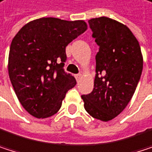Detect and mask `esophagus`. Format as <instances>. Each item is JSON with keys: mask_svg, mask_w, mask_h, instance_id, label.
I'll list each match as a JSON object with an SVG mask.
<instances>
[{"mask_svg": "<svg viewBox=\"0 0 152 152\" xmlns=\"http://www.w3.org/2000/svg\"><path fill=\"white\" fill-rule=\"evenodd\" d=\"M75 78H76V80L79 81V80L82 78V74H77V75H75Z\"/></svg>", "mask_w": 152, "mask_h": 152, "instance_id": "obj_1", "label": "esophagus"}]
</instances>
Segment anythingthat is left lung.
<instances>
[{
	"instance_id": "1",
	"label": "left lung",
	"mask_w": 152,
	"mask_h": 152,
	"mask_svg": "<svg viewBox=\"0 0 152 152\" xmlns=\"http://www.w3.org/2000/svg\"><path fill=\"white\" fill-rule=\"evenodd\" d=\"M88 24L99 51L93 91L81 98L88 113L107 122L130 102L142 74L143 58L137 39L126 26L106 17L91 18Z\"/></svg>"
}]
</instances>
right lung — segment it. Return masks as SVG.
I'll list each match as a JSON object with an SVG mask.
<instances>
[{"mask_svg": "<svg viewBox=\"0 0 152 152\" xmlns=\"http://www.w3.org/2000/svg\"><path fill=\"white\" fill-rule=\"evenodd\" d=\"M88 29L83 20L41 18L25 25L11 41L8 70L25 110L37 118L53 116L76 85L64 71L65 48Z\"/></svg>", "mask_w": 152, "mask_h": 152, "instance_id": "add662e5", "label": "right lung"}]
</instances>
